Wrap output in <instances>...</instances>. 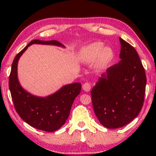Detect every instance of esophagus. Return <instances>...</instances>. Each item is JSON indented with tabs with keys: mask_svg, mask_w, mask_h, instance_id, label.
<instances>
[{
	"mask_svg": "<svg viewBox=\"0 0 156 156\" xmlns=\"http://www.w3.org/2000/svg\"><path fill=\"white\" fill-rule=\"evenodd\" d=\"M82 89L83 90H84L85 91H89L91 89V84L88 82L84 83V84L82 85Z\"/></svg>",
	"mask_w": 156,
	"mask_h": 156,
	"instance_id": "esophagus-1",
	"label": "esophagus"
}]
</instances>
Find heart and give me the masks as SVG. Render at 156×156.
I'll list each match as a JSON object with an SVG mask.
<instances>
[{
  "label": "heart",
  "instance_id": "heart-1",
  "mask_svg": "<svg viewBox=\"0 0 156 156\" xmlns=\"http://www.w3.org/2000/svg\"><path fill=\"white\" fill-rule=\"evenodd\" d=\"M114 55L112 48L104 47L101 42H95L81 49L78 53V60L85 65L95 62V67L98 70H103L112 62Z\"/></svg>",
  "mask_w": 156,
  "mask_h": 156
}]
</instances>
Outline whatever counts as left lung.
<instances>
[{"instance_id":"1","label":"left lung","mask_w":156,"mask_h":156,"mask_svg":"<svg viewBox=\"0 0 156 156\" xmlns=\"http://www.w3.org/2000/svg\"><path fill=\"white\" fill-rule=\"evenodd\" d=\"M119 40L120 62L101 74L91 91L96 116L107 129H118L133 121L143 107L146 91V73L137 52Z\"/></svg>"}]
</instances>
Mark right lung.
I'll return each mask as SVG.
<instances>
[{"instance_id":"add662e5","label":"right lung","mask_w":156,"mask_h":156,"mask_svg":"<svg viewBox=\"0 0 156 156\" xmlns=\"http://www.w3.org/2000/svg\"><path fill=\"white\" fill-rule=\"evenodd\" d=\"M33 44L65 48L57 40H32L16 55L12 62L9 76L10 94L17 113L25 122L37 129L53 132L60 129L65 123L72 104L81 92L82 85L79 82L66 84L45 97L35 96L23 89L18 77V63L25 51Z\"/></svg>"}]
</instances>
